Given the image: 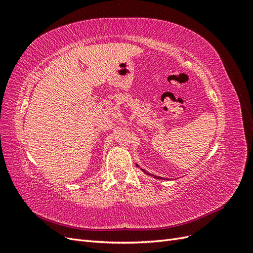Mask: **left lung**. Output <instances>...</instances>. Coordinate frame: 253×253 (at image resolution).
<instances>
[{
    "instance_id": "left-lung-1",
    "label": "left lung",
    "mask_w": 253,
    "mask_h": 253,
    "mask_svg": "<svg viewBox=\"0 0 253 253\" xmlns=\"http://www.w3.org/2000/svg\"><path fill=\"white\" fill-rule=\"evenodd\" d=\"M136 166H137V167H139V166H138V165H136ZM141 170H142V171H143V172H144V173H147V174H148V175H153V174H149V173H148V172H145V171H144V170H143V169H141ZM153 176H154V178H156V179H164V178H163V177H160V176H155V175H153Z\"/></svg>"
}]
</instances>
